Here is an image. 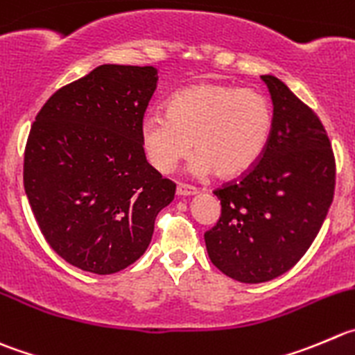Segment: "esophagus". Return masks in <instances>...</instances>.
Returning <instances> with one entry per match:
<instances>
[{
    "mask_svg": "<svg viewBox=\"0 0 355 355\" xmlns=\"http://www.w3.org/2000/svg\"><path fill=\"white\" fill-rule=\"evenodd\" d=\"M178 195H181V197H190V195H195L197 193V188L191 187V184H187V183H178Z\"/></svg>",
    "mask_w": 355,
    "mask_h": 355,
    "instance_id": "esophagus-1",
    "label": "esophagus"
}]
</instances>
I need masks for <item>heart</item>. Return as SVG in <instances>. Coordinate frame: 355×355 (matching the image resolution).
Listing matches in <instances>:
<instances>
[{"mask_svg":"<svg viewBox=\"0 0 355 355\" xmlns=\"http://www.w3.org/2000/svg\"><path fill=\"white\" fill-rule=\"evenodd\" d=\"M272 129L273 107L261 92L197 83L171 97L167 114H146L141 137L148 160L164 174L190 153L193 143L195 171L237 178L259 160Z\"/></svg>","mask_w":355,"mask_h":355,"instance_id":"b5f03b06","label":"heart"}]
</instances>
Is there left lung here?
Returning a JSON list of instances; mask_svg holds the SVG:
<instances>
[{"label": "left lung", "mask_w": 355, "mask_h": 355, "mask_svg": "<svg viewBox=\"0 0 355 355\" xmlns=\"http://www.w3.org/2000/svg\"><path fill=\"white\" fill-rule=\"evenodd\" d=\"M273 129L259 160L212 193L221 216L204 234L209 258L235 281L282 275L309 251L333 202L336 162L322 121L275 76Z\"/></svg>", "instance_id": "8db88e82"}]
</instances>
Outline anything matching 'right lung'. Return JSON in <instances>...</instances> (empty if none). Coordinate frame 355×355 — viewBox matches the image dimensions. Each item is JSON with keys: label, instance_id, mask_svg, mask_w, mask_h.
Returning <instances> with one entry per match:
<instances>
[{"label": "right lung", "instance_id": "right-lung-1", "mask_svg": "<svg viewBox=\"0 0 355 355\" xmlns=\"http://www.w3.org/2000/svg\"><path fill=\"white\" fill-rule=\"evenodd\" d=\"M151 66L103 64L60 87L36 114L24 151V188L50 248L107 275L144 254L175 184L146 162Z\"/></svg>", "mask_w": 355, "mask_h": 355}]
</instances>
